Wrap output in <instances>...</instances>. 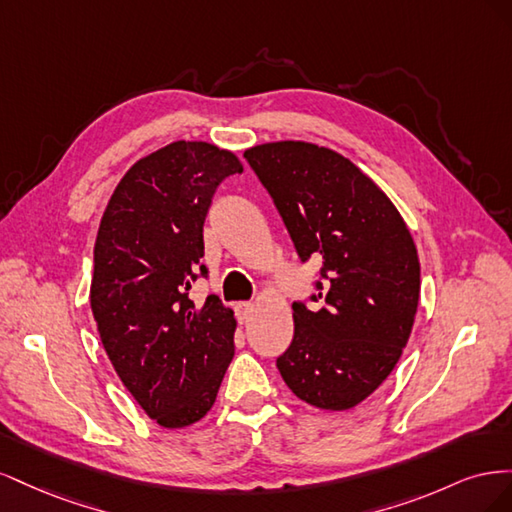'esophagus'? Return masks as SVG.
<instances>
[{
	"label": "esophagus",
	"instance_id": "esophagus-1",
	"mask_svg": "<svg viewBox=\"0 0 512 512\" xmlns=\"http://www.w3.org/2000/svg\"><path fill=\"white\" fill-rule=\"evenodd\" d=\"M235 312H237L239 322H247V320H250V316L254 314V303H250V301H241V303H237Z\"/></svg>",
	"mask_w": 512,
	"mask_h": 512
}]
</instances>
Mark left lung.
Listing matches in <instances>:
<instances>
[{
    "instance_id": "8db88e82",
    "label": "left lung",
    "mask_w": 512,
    "mask_h": 512,
    "mask_svg": "<svg viewBox=\"0 0 512 512\" xmlns=\"http://www.w3.org/2000/svg\"><path fill=\"white\" fill-rule=\"evenodd\" d=\"M243 156L301 260L322 258L316 307L292 303L294 337L277 369L305 404L350 410L389 378L408 344L421 292L414 239L391 198L342 153L277 141Z\"/></svg>"
}]
</instances>
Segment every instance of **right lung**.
Returning a JSON list of instances; mask_svg holds the SVG:
<instances>
[{
    "mask_svg": "<svg viewBox=\"0 0 512 512\" xmlns=\"http://www.w3.org/2000/svg\"><path fill=\"white\" fill-rule=\"evenodd\" d=\"M243 164L205 141H175L130 166L104 209L89 301L119 380L166 429L203 418L235 354L237 320L190 299L218 185Z\"/></svg>",
    "mask_w": 512,
    "mask_h": 512,
    "instance_id": "obj_1",
    "label": "right lung"
}]
</instances>
